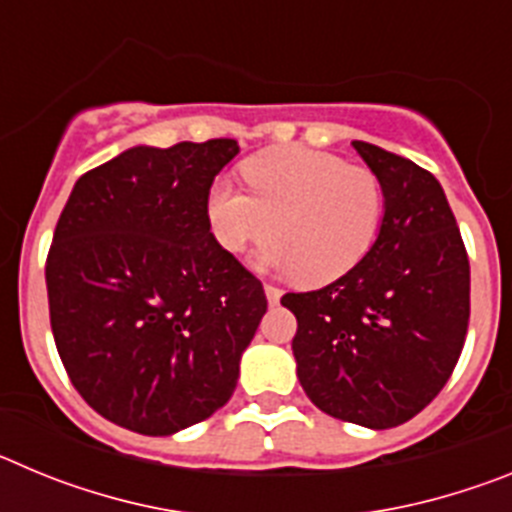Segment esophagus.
<instances>
[{"mask_svg":"<svg viewBox=\"0 0 512 512\" xmlns=\"http://www.w3.org/2000/svg\"><path fill=\"white\" fill-rule=\"evenodd\" d=\"M264 292H266V300H269V305H277V302L282 300V289L274 287V284H264Z\"/></svg>","mask_w":512,"mask_h":512,"instance_id":"34e87169","label":"esophagus"}]
</instances>
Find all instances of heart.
<instances>
[{
  "label": "heart",
  "instance_id": "obj_1",
  "mask_svg": "<svg viewBox=\"0 0 512 512\" xmlns=\"http://www.w3.org/2000/svg\"><path fill=\"white\" fill-rule=\"evenodd\" d=\"M248 192L220 179L207 192V223L228 253L271 238L259 266L307 287L336 282L374 246L384 215L377 174L312 148H277L243 166Z\"/></svg>",
  "mask_w": 512,
  "mask_h": 512
}]
</instances>
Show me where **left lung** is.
Returning <instances> with one entry per match:
<instances>
[{
    "instance_id": "left-lung-1",
    "label": "left lung",
    "mask_w": 512,
    "mask_h": 512,
    "mask_svg": "<svg viewBox=\"0 0 512 512\" xmlns=\"http://www.w3.org/2000/svg\"><path fill=\"white\" fill-rule=\"evenodd\" d=\"M384 192L364 259L315 292H289L297 377L323 413L395 428L443 390L469 325V259L446 194L410 158L354 140Z\"/></svg>"
}]
</instances>
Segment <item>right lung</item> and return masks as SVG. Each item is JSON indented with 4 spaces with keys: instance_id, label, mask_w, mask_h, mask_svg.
I'll return each mask as SVG.
<instances>
[{
    "instance_id": "1",
    "label": "right lung",
    "mask_w": 512,
    "mask_h": 512,
    "mask_svg": "<svg viewBox=\"0 0 512 512\" xmlns=\"http://www.w3.org/2000/svg\"><path fill=\"white\" fill-rule=\"evenodd\" d=\"M230 138L138 146L74 184L45 261L66 374L102 418L171 436L230 400L266 312L264 287L220 248L207 192Z\"/></svg>"
}]
</instances>
